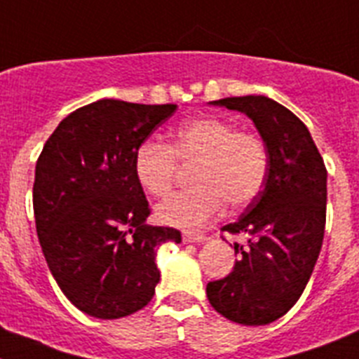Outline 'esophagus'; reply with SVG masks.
Returning <instances> with one entry per match:
<instances>
[{
	"label": "esophagus",
	"mask_w": 359,
	"mask_h": 359,
	"mask_svg": "<svg viewBox=\"0 0 359 359\" xmlns=\"http://www.w3.org/2000/svg\"><path fill=\"white\" fill-rule=\"evenodd\" d=\"M207 237L203 233H190V231H185L183 233V243H203Z\"/></svg>",
	"instance_id": "1"
}]
</instances>
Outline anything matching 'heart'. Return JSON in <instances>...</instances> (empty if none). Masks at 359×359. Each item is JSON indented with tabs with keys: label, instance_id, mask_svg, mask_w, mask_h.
<instances>
[{
	"label": "heart",
	"instance_id": "1",
	"mask_svg": "<svg viewBox=\"0 0 359 359\" xmlns=\"http://www.w3.org/2000/svg\"><path fill=\"white\" fill-rule=\"evenodd\" d=\"M177 160L196 163V187L160 203L156 215L163 224L189 231L207 226L226 201L231 208L255 201L269 174V152L262 138L210 115L180 123L170 145L152 138L142 142L133 160L136 182L147 194L163 198L172 189Z\"/></svg>",
	"mask_w": 359,
	"mask_h": 359
}]
</instances>
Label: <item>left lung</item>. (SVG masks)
I'll use <instances>...</instances> for the list:
<instances>
[{
    "label": "left lung",
    "mask_w": 359,
    "mask_h": 359,
    "mask_svg": "<svg viewBox=\"0 0 359 359\" xmlns=\"http://www.w3.org/2000/svg\"><path fill=\"white\" fill-rule=\"evenodd\" d=\"M214 106L253 120L269 152V174L259 198L236 223L239 255L233 271L208 282L207 297L219 315L243 325H266L284 316L306 290L325 230L327 170L309 129L287 107L262 95L228 97Z\"/></svg>",
    "instance_id": "8db88e82"
}]
</instances>
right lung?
Listing matches in <instances>:
<instances>
[{
    "mask_svg": "<svg viewBox=\"0 0 359 359\" xmlns=\"http://www.w3.org/2000/svg\"><path fill=\"white\" fill-rule=\"evenodd\" d=\"M176 104L102 98L57 126L36 165L34 214L44 259L73 306L113 320L151 302L160 282L156 250L182 243L176 228L151 226L136 182V147Z\"/></svg>",
    "mask_w": 359,
    "mask_h": 359,
    "instance_id": "1",
    "label": "right lung"
}]
</instances>
